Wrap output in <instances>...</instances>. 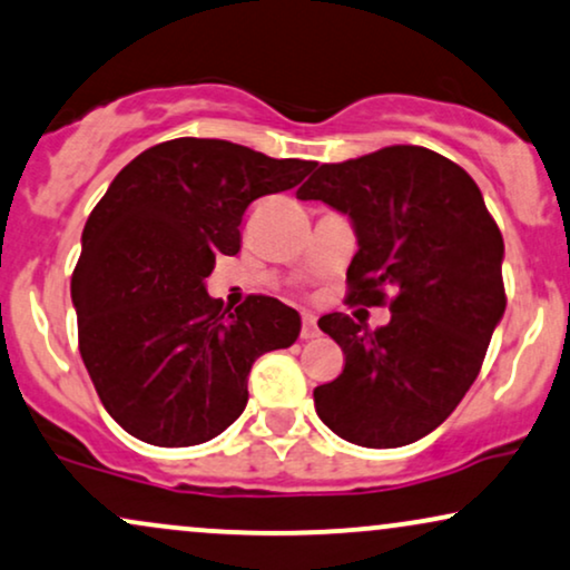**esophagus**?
<instances>
[{
    "label": "esophagus",
    "mask_w": 570,
    "mask_h": 570,
    "mask_svg": "<svg viewBox=\"0 0 570 570\" xmlns=\"http://www.w3.org/2000/svg\"><path fill=\"white\" fill-rule=\"evenodd\" d=\"M317 335H320L317 320H314V314L304 312V317H301V338L308 341V338H317Z\"/></svg>",
    "instance_id": "obj_1"
}]
</instances>
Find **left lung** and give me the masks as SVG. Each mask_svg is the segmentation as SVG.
I'll list each match as a JSON object with an SVG mask.
<instances>
[{"label": "left lung", "mask_w": 570, "mask_h": 570, "mask_svg": "<svg viewBox=\"0 0 570 570\" xmlns=\"http://www.w3.org/2000/svg\"><path fill=\"white\" fill-rule=\"evenodd\" d=\"M296 195L348 214V301L391 308L377 330L341 312L320 320L343 348L341 375L314 389L320 420L351 444H412L479 377L508 306L502 232L465 168L417 145L322 164Z\"/></svg>", "instance_id": "8db88e82"}]
</instances>
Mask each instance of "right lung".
Listing matches in <instances>:
<instances>
[{"instance_id": "obj_1", "label": "right lung", "mask_w": 570, "mask_h": 570, "mask_svg": "<svg viewBox=\"0 0 570 570\" xmlns=\"http://www.w3.org/2000/svg\"><path fill=\"white\" fill-rule=\"evenodd\" d=\"M314 160L179 137L139 153L89 214L70 277L79 351L110 417L153 446H195L235 423L248 372L301 333L296 308L206 293L216 256L240 250L253 200L296 187Z\"/></svg>"}]
</instances>
